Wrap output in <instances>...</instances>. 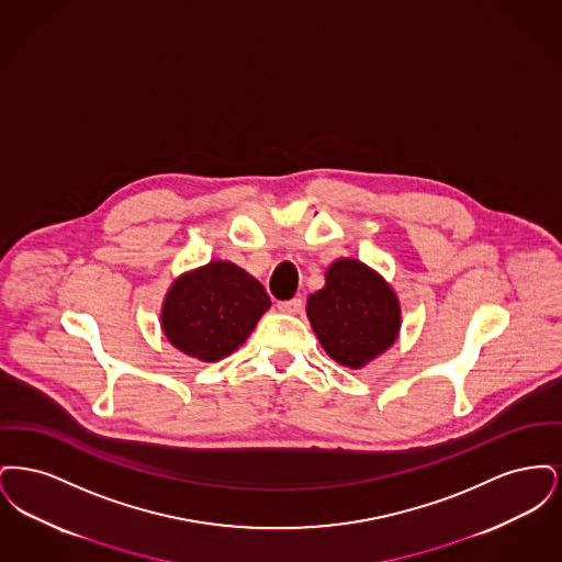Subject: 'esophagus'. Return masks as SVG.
<instances>
[{
	"mask_svg": "<svg viewBox=\"0 0 562 562\" xmlns=\"http://www.w3.org/2000/svg\"><path fill=\"white\" fill-rule=\"evenodd\" d=\"M301 307H303V301H301L299 296L289 299V301H280V303H278V310H280V312H284V314H299V312H301Z\"/></svg>",
	"mask_w": 562,
	"mask_h": 562,
	"instance_id": "esophagus-1",
	"label": "esophagus"
}]
</instances>
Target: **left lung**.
Wrapping results in <instances>:
<instances>
[{
    "label": "left lung",
    "mask_w": 562,
    "mask_h": 562,
    "mask_svg": "<svg viewBox=\"0 0 562 562\" xmlns=\"http://www.w3.org/2000/svg\"><path fill=\"white\" fill-rule=\"evenodd\" d=\"M307 318L335 362L362 369L396 341L401 303L376 271L356 259H337L321 291L310 294Z\"/></svg>",
    "instance_id": "obj_1"
}]
</instances>
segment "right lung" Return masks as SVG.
<instances>
[{"instance_id": "obj_1", "label": "right lung", "mask_w": 562, "mask_h": 562, "mask_svg": "<svg viewBox=\"0 0 562 562\" xmlns=\"http://www.w3.org/2000/svg\"><path fill=\"white\" fill-rule=\"evenodd\" d=\"M271 305L263 284L232 261L179 276L161 305V330L183 353L216 362L240 348Z\"/></svg>"}]
</instances>
